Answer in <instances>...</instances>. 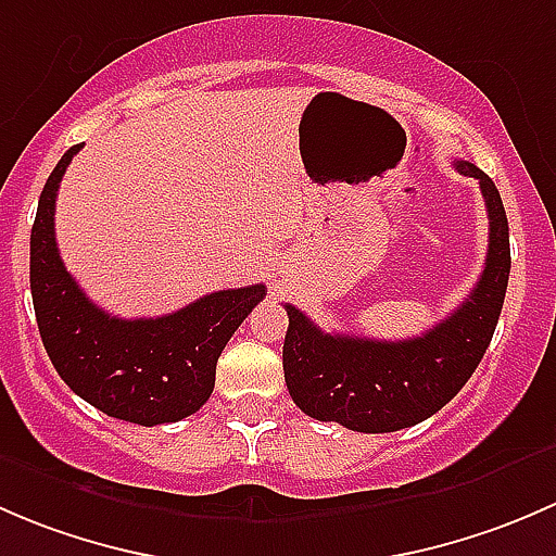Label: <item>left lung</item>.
<instances>
[{
	"mask_svg": "<svg viewBox=\"0 0 556 556\" xmlns=\"http://www.w3.org/2000/svg\"><path fill=\"white\" fill-rule=\"evenodd\" d=\"M479 179L490 217V250L473 293L417 339L379 341L325 333L295 306L288 309L282 368L295 406L319 422L357 433H392L433 417L463 390L484 357L501 317L511 271L508 217L495 182L479 166L454 161Z\"/></svg>",
	"mask_w": 556,
	"mask_h": 556,
	"instance_id": "1",
	"label": "left lung"
}]
</instances>
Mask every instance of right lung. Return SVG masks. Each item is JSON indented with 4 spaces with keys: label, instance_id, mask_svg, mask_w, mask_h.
<instances>
[{
    "label": "right lung",
    "instance_id": "obj_1",
    "mask_svg": "<svg viewBox=\"0 0 556 556\" xmlns=\"http://www.w3.org/2000/svg\"><path fill=\"white\" fill-rule=\"evenodd\" d=\"M80 144L66 150L39 193L31 226V301L50 363L72 392L126 422H179L215 387L217 357L266 288L217 290L164 317L121 319L86 299L61 263L53 231L59 182Z\"/></svg>",
    "mask_w": 556,
    "mask_h": 556
}]
</instances>
